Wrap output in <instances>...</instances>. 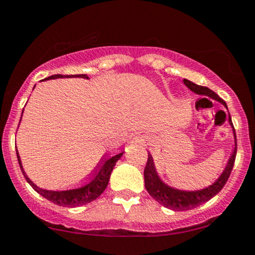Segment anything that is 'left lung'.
<instances>
[{
  "instance_id": "8db88e82",
  "label": "left lung",
  "mask_w": 255,
  "mask_h": 255,
  "mask_svg": "<svg viewBox=\"0 0 255 255\" xmlns=\"http://www.w3.org/2000/svg\"><path fill=\"white\" fill-rule=\"evenodd\" d=\"M184 83H185L187 88H189L190 91L194 92V93L198 94V96H205L211 98V99L213 100H217V102H219L220 104H223L226 109H228L226 103L224 102L222 98L218 96L217 93H214L213 91L207 88V87L196 85V83L186 80V78H184ZM224 115H225V117H228V121L232 127V132H234L235 139V147L234 150H232L231 156L229 157L228 163H226L222 174L219 175V178H218L212 185L207 186L205 189L195 190V191H186V190H179L173 186H169L168 184L164 183L161 179V177L158 175L152 156H151V153H149L146 166H145L144 169L145 187H146L147 192L151 195V197H152L153 200L157 201L159 205L166 207V208L172 209V211H189V209H194L197 206L202 205V203H206L207 201H209L212 197H214V196L223 189L224 185H225L229 177H230V173L235 163V158H236L237 141L236 133H235L234 126H232L230 114L226 115L224 113Z\"/></svg>"
}]
</instances>
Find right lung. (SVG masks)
<instances>
[{"label":"right lung","mask_w":255,"mask_h":255,"mask_svg":"<svg viewBox=\"0 0 255 255\" xmlns=\"http://www.w3.org/2000/svg\"><path fill=\"white\" fill-rule=\"evenodd\" d=\"M64 77H80V78H86V80H88V76L82 74V75H70V76H65V75H52V76L44 78V80L42 81L54 80V78H64ZM33 88H35V87H33ZM21 116H23V114H21ZM122 155L123 152L117 153V155L113 156V157L106 158L102 163V166L99 167L98 172L94 174V177L92 178V180L88 181L86 185L77 187V189L64 190V191H54V190L41 189V187H38L36 184H33V181L27 177L26 173H25L23 164H21L20 156H19L18 150H16V157H18L19 166H20L21 172H23L24 178L26 179L27 183L32 186V189L35 190L36 192H38L41 196H43L44 198H47V200L50 201V202L55 203V205L63 206V207L83 206L99 197V196L104 192L106 186H108L109 180H110L111 172H113L116 162L122 157Z\"/></svg>","instance_id":"right-lung-1"}]
</instances>
